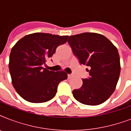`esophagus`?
<instances>
[{
  "label": "esophagus",
  "mask_w": 131,
  "mask_h": 131,
  "mask_svg": "<svg viewBox=\"0 0 131 131\" xmlns=\"http://www.w3.org/2000/svg\"><path fill=\"white\" fill-rule=\"evenodd\" d=\"M73 75H72V74H69V75H68V78H71L72 77H73Z\"/></svg>",
  "instance_id": "1"
}]
</instances>
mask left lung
Here are the masks:
<instances>
[{"mask_svg": "<svg viewBox=\"0 0 131 131\" xmlns=\"http://www.w3.org/2000/svg\"><path fill=\"white\" fill-rule=\"evenodd\" d=\"M68 42L80 63L90 69H86L90 77L73 91L74 98L88 105L103 103L113 94L120 77L118 49L105 36L94 32L71 36Z\"/></svg>", "mask_w": 131, "mask_h": 131, "instance_id": "1", "label": "left lung"}]
</instances>
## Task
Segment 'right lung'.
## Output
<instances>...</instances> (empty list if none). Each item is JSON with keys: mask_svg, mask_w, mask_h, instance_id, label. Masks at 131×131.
<instances>
[{"mask_svg": "<svg viewBox=\"0 0 131 131\" xmlns=\"http://www.w3.org/2000/svg\"><path fill=\"white\" fill-rule=\"evenodd\" d=\"M68 37L36 32L26 35L12 47L9 72L13 87L24 99L39 103L55 96L58 84L67 79V74L43 66L58 46L67 41Z\"/></svg>", "mask_w": 131, "mask_h": 131, "instance_id": "1", "label": "right lung"}]
</instances>
